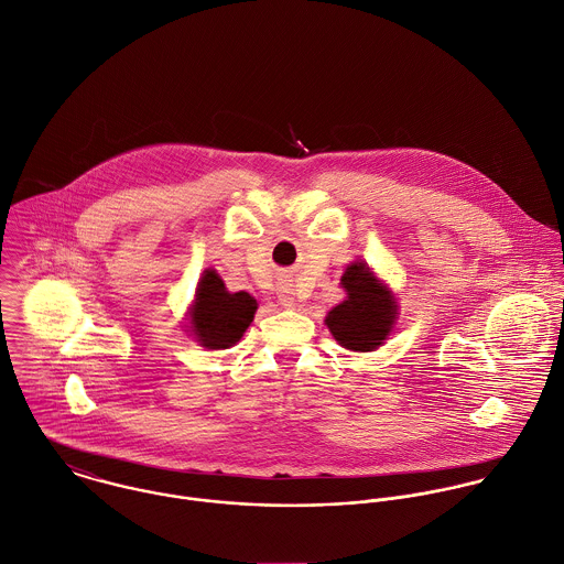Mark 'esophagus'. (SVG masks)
<instances>
[{
  "instance_id": "34e87169",
  "label": "esophagus",
  "mask_w": 564,
  "mask_h": 564,
  "mask_svg": "<svg viewBox=\"0 0 564 564\" xmlns=\"http://www.w3.org/2000/svg\"><path fill=\"white\" fill-rule=\"evenodd\" d=\"M279 303L285 307V310H294L296 301H294V292H292V285L285 281L279 285Z\"/></svg>"
}]
</instances>
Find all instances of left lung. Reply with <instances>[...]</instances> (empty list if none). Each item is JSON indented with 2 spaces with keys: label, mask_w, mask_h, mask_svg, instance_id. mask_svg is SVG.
I'll return each mask as SVG.
<instances>
[{
  "label": "left lung",
  "mask_w": 564,
  "mask_h": 564,
  "mask_svg": "<svg viewBox=\"0 0 564 564\" xmlns=\"http://www.w3.org/2000/svg\"><path fill=\"white\" fill-rule=\"evenodd\" d=\"M346 299L336 305L325 325L339 346L368 352L379 348L394 329L397 299L364 261L350 263L341 274Z\"/></svg>",
  "instance_id": "left-lung-1"
}]
</instances>
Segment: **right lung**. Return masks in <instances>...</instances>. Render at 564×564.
I'll use <instances>...</instances> for the list:
<instances>
[{"label": "right lung", "instance_id": "add662e5", "mask_svg": "<svg viewBox=\"0 0 564 564\" xmlns=\"http://www.w3.org/2000/svg\"><path fill=\"white\" fill-rule=\"evenodd\" d=\"M257 301L248 292H228L216 270H205L189 310V332L205 348H228L250 327Z\"/></svg>", "mask_w": 564, "mask_h": 564}]
</instances>
